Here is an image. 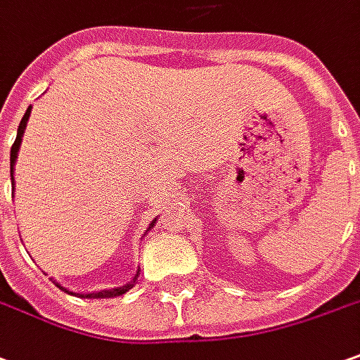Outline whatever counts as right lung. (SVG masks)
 Here are the masks:
<instances>
[{
  "label": "right lung",
  "mask_w": 360,
  "mask_h": 360,
  "mask_svg": "<svg viewBox=\"0 0 360 360\" xmlns=\"http://www.w3.org/2000/svg\"><path fill=\"white\" fill-rule=\"evenodd\" d=\"M29 114H31V106L27 108L25 116L21 118V124H19V128H17V138H15V141H13V146H11V160H9V165H11V183H13V167H15L17 151H19V146H21V138H23V134H25ZM153 224H155V221L149 224V229H153ZM149 229H148V231H149ZM138 274H136V278H134V280H131L129 283H126V285H122V288H114V290H102V292L72 293V292H68L67 288H63V285H60L58 282H55V285H57V288H60L63 292L72 293V295H78V297H88V300H96V297H116V295H122V293H126L128 290H131V288H134V283H136V280H138ZM51 280H53V278H51Z\"/></svg>",
  "instance_id": "right-lung-1"
}]
</instances>
